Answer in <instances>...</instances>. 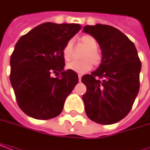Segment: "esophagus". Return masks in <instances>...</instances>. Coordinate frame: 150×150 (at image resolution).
I'll return each mask as SVG.
<instances>
[{
	"instance_id": "obj_1",
	"label": "esophagus",
	"mask_w": 150,
	"mask_h": 150,
	"mask_svg": "<svg viewBox=\"0 0 150 150\" xmlns=\"http://www.w3.org/2000/svg\"><path fill=\"white\" fill-rule=\"evenodd\" d=\"M81 77H82V76H81V74H78V80H79V81H81Z\"/></svg>"
}]
</instances>
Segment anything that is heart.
I'll return each instance as SVG.
<instances>
[{
    "label": "heart",
    "instance_id": "1",
    "mask_svg": "<svg viewBox=\"0 0 150 150\" xmlns=\"http://www.w3.org/2000/svg\"><path fill=\"white\" fill-rule=\"evenodd\" d=\"M81 45L87 50L83 55V60H73L66 65V68L76 73H83L92 68V63L99 65L101 63V54L97 50L98 42L96 39L90 35H86L81 38ZM73 55V41L69 40L63 48V57L66 61H69Z\"/></svg>",
    "mask_w": 150,
    "mask_h": 150
}]
</instances>
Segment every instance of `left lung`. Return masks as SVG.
I'll list each match as a JSON object with an SVG mask.
<instances>
[{"mask_svg":"<svg viewBox=\"0 0 150 150\" xmlns=\"http://www.w3.org/2000/svg\"><path fill=\"white\" fill-rule=\"evenodd\" d=\"M83 31L96 39L102 51L99 68L81 77L86 113L99 124L116 123L128 114L139 92L140 58L134 43L112 26L86 25Z\"/></svg>","mask_w":150,"mask_h":150,"instance_id":"obj_1","label":"left lung"}]
</instances>
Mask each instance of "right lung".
Listing matches in <instances>:
<instances>
[{"label": "right lung", "instance_id": "1", "mask_svg": "<svg viewBox=\"0 0 150 150\" xmlns=\"http://www.w3.org/2000/svg\"><path fill=\"white\" fill-rule=\"evenodd\" d=\"M80 29L77 23L48 22L16 43L10 57V80L18 107L28 116L47 120L62 112L66 98L78 82L77 73L64 69L63 48Z\"/></svg>", "mask_w": 150, "mask_h": 150}]
</instances>
